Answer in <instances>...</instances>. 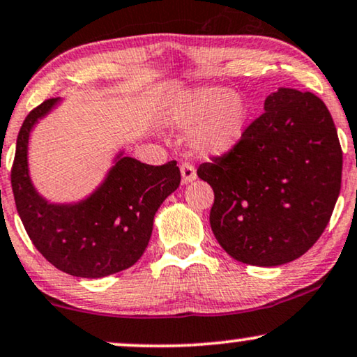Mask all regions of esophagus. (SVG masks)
Wrapping results in <instances>:
<instances>
[{
  "mask_svg": "<svg viewBox=\"0 0 357 357\" xmlns=\"http://www.w3.org/2000/svg\"><path fill=\"white\" fill-rule=\"evenodd\" d=\"M179 169H181V181H183V184L192 183L194 179L197 178L196 168H194L191 163H188V161H184V163H181V166H179Z\"/></svg>",
  "mask_w": 357,
  "mask_h": 357,
  "instance_id": "esophagus-1",
  "label": "esophagus"
}]
</instances>
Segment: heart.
Returning <instances> with one entry per match:
<instances>
[{
    "label": "heart",
    "mask_w": 357,
    "mask_h": 357,
    "mask_svg": "<svg viewBox=\"0 0 357 357\" xmlns=\"http://www.w3.org/2000/svg\"><path fill=\"white\" fill-rule=\"evenodd\" d=\"M173 122L191 130V144L199 153L225 155L243 137L248 106L243 96L218 86L188 89L173 98L169 107Z\"/></svg>",
    "instance_id": "heart-1"
}]
</instances>
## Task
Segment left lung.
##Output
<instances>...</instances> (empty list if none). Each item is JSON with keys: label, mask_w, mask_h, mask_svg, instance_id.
Listing matches in <instances>:
<instances>
[{"label": "left lung", "mask_w": 357, "mask_h": 357, "mask_svg": "<svg viewBox=\"0 0 357 357\" xmlns=\"http://www.w3.org/2000/svg\"><path fill=\"white\" fill-rule=\"evenodd\" d=\"M343 151L325 102L279 88L264 114L223 156L197 176L213 189L211 227L240 263L281 266L320 238L341 189Z\"/></svg>", "instance_id": "obj_1"}]
</instances>
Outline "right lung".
Here are the masks:
<instances>
[{
	"instance_id": "obj_1",
	"label": "right lung",
	"mask_w": 357,
	"mask_h": 357,
	"mask_svg": "<svg viewBox=\"0 0 357 357\" xmlns=\"http://www.w3.org/2000/svg\"><path fill=\"white\" fill-rule=\"evenodd\" d=\"M60 98L32 109L17 135L11 169L14 201L22 225L39 253L76 278L98 279L134 266L149 245L161 204L181 183L176 161L151 166L119 151L104 181L88 197L52 204L29 176L31 130Z\"/></svg>"
}]
</instances>
